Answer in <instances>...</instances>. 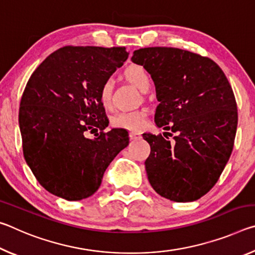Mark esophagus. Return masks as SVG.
<instances>
[{
  "label": "esophagus",
  "mask_w": 255,
  "mask_h": 255,
  "mask_svg": "<svg viewBox=\"0 0 255 255\" xmlns=\"http://www.w3.org/2000/svg\"><path fill=\"white\" fill-rule=\"evenodd\" d=\"M129 137H130L131 140H137V139H139L141 135L137 131H130V133H129Z\"/></svg>",
  "instance_id": "esophagus-1"
}]
</instances>
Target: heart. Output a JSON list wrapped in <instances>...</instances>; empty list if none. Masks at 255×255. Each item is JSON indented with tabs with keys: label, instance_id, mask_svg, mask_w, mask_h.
<instances>
[{
	"label": "heart",
	"instance_id": "obj_1",
	"mask_svg": "<svg viewBox=\"0 0 255 255\" xmlns=\"http://www.w3.org/2000/svg\"><path fill=\"white\" fill-rule=\"evenodd\" d=\"M125 76L126 79L140 90L146 92L150 85V77L147 71L140 65H130L125 70ZM111 94H112V84L109 80L105 81L101 85L99 91V98L103 107H110L111 105ZM147 111L145 109L123 111L114 116L111 119V125L115 128L128 129V130H140L145 126Z\"/></svg>",
	"mask_w": 255,
	"mask_h": 255
}]
</instances>
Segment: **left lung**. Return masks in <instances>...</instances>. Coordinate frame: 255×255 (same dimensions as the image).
Masks as SVG:
<instances>
[{
    "label": "left lung",
    "instance_id": "8db88e82",
    "mask_svg": "<svg viewBox=\"0 0 255 255\" xmlns=\"http://www.w3.org/2000/svg\"><path fill=\"white\" fill-rule=\"evenodd\" d=\"M132 63L147 71L159 105L155 124L175 132L143 133L150 146L145 169L159 196L198 200L217 182L234 146L237 106L222 68L208 57L172 47L133 51Z\"/></svg>",
    "mask_w": 255,
    "mask_h": 255
}]
</instances>
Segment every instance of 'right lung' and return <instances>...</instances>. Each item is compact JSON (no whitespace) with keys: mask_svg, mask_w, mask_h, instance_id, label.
<instances>
[{"mask_svg":"<svg viewBox=\"0 0 255 255\" xmlns=\"http://www.w3.org/2000/svg\"><path fill=\"white\" fill-rule=\"evenodd\" d=\"M125 47L67 46L50 54L30 76L21 98L19 126L25 162L42 187L68 201L92 196L120 150L126 129L109 125L99 91L123 66ZM101 130L94 138L86 131Z\"/></svg>","mask_w":255,"mask_h":255,"instance_id":"1","label":"right lung"}]
</instances>
